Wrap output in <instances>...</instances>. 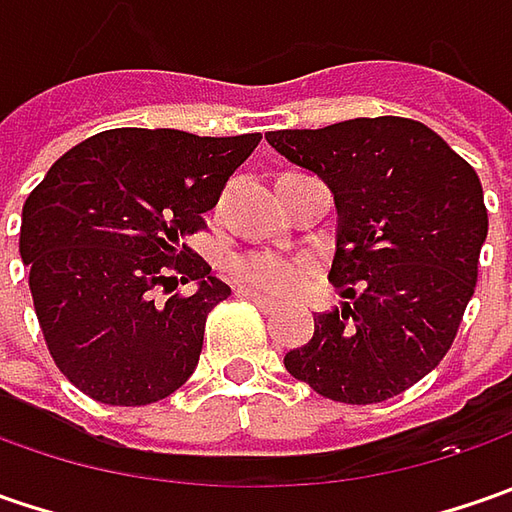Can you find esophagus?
Here are the masks:
<instances>
[{
  "mask_svg": "<svg viewBox=\"0 0 512 512\" xmlns=\"http://www.w3.org/2000/svg\"><path fill=\"white\" fill-rule=\"evenodd\" d=\"M236 296L256 302V305L262 307V310H273V299H267L265 293H256V290H250V287H236Z\"/></svg>",
  "mask_w": 512,
  "mask_h": 512,
  "instance_id": "1",
  "label": "esophagus"
}]
</instances>
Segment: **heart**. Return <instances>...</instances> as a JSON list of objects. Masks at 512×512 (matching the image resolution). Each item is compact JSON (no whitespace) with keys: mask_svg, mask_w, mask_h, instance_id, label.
<instances>
[{"mask_svg":"<svg viewBox=\"0 0 512 512\" xmlns=\"http://www.w3.org/2000/svg\"><path fill=\"white\" fill-rule=\"evenodd\" d=\"M230 273L239 285L262 293H290L305 282L307 267L299 259H290L273 250L242 253L230 262Z\"/></svg>","mask_w":512,"mask_h":512,"instance_id":"heart-1","label":"heart"}]
</instances>
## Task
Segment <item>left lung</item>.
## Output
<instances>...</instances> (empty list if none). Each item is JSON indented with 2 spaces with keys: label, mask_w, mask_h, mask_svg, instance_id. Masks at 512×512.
<instances>
[{
  "label": "left lung",
  "mask_w": 512,
  "mask_h": 512,
  "mask_svg": "<svg viewBox=\"0 0 512 512\" xmlns=\"http://www.w3.org/2000/svg\"><path fill=\"white\" fill-rule=\"evenodd\" d=\"M265 139L330 187L339 219L327 279L347 299L313 316L310 342L285 356L287 373L333 402L399 396L442 362L476 290L487 239L476 170L402 116Z\"/></svg>",
  "instance_id": "obj_1"
}]
</instances>
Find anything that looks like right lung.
<instances>
[{
    "label": "right lung",
    "instance_id": "add662e5",
    "mask_svg": "<svg viewBox=\"0 0 512 512\" xmlns=\"http://www.w3.org/2000/svg\"><path fill=\"white\" fill-rule=\"evenodd\" d=\"M259 133L102 130L70 148L22 207L19 253L50 356L113 407L170 396L199 364L207 313L230 296L185 245ZM193 281L190 297L155 296Z\"/></svg>",
    "mask_w": 512,
    "mask_h": 512
}]
</instances>
